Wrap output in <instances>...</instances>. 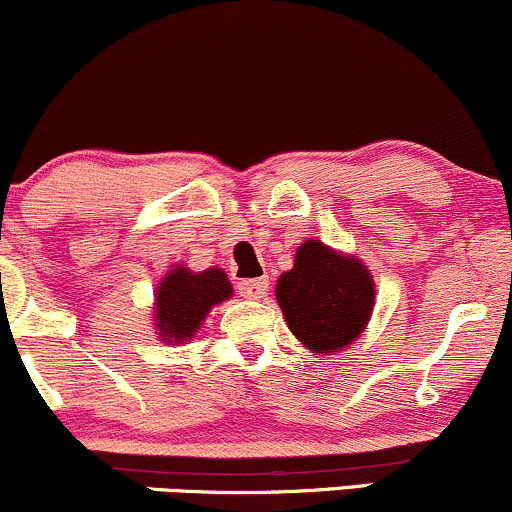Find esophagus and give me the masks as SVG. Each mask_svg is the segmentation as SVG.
Here are the masks:
<instances>
[{
    "mask_svg": "<svg viewBox=\"0 0 512 512\" xmlns=\"http://www.w3.org/2000/svg\"><path fill=\"white\" fill-rule=\"evenodd\" d=\"M269 289V279H243L238 284V291L243 298H252V301H257V298H262L264 293Z\"/></svg>",
    "mask_w": 512,
    "mask_h": 512,
    "instance_id": "obj_1",
    "label": "esophagus"
}]
</instances>
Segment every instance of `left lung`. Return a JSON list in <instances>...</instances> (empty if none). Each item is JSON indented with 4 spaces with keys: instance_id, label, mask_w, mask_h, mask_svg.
Listing matches in <instances>:
<instances>
[{
    "instance_id": "8db88e82",
    "label": "left lung",
    "mask_w": 512,
    "mask_h": 512,
    "mask_svg": "<svg viewBox=\"0 0 512 512\" xmlns=\"http://www.w3.org/2000/svg\"><path fill=\"white\" fill-rule=\"evenodd\" d=\"M274 293L293 337L322 356L354 344L375 305V281L366 264L320 240L298 245L293 269L279 276Z\"/></svg>"
}]
</instances>
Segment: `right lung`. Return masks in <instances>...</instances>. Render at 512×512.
I'll return each mask as SVG.
<instances>
[{
    "instance_id": "add662e5",
    "label": "right lung",
    "mask_w": 512,
    "mask_h": 512,
    "mask_svg": "<svg viewBox=\"0 0 512 512\" xmlns=\"http://www.w3.org/2000/svg\"><path fill=\"white\" fill-rule=\"evenodd\" d=\"M233 296V286L219 267L192 272L175 264L154 293V325L161 342L187 344L204 325L214 305Z\"/></svg>"
}]
</instances>
